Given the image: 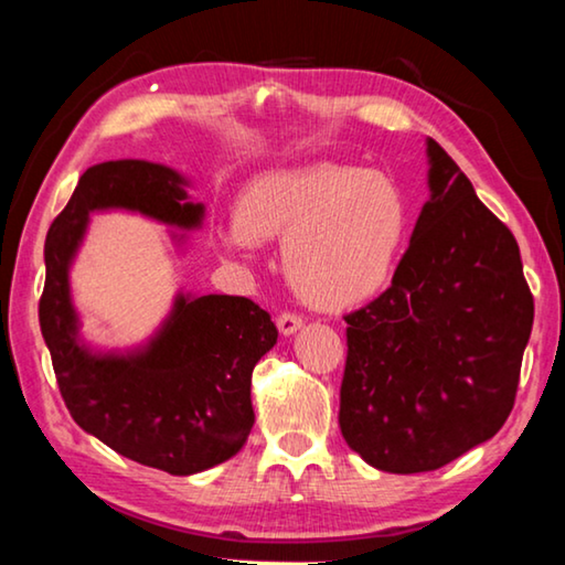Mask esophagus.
<instances>
[{
    "label": "esophagus",
    "mask_w": 565,
    "mask_h": 565,
    "mask_svg": "<svg viewBox=\"0 0 565 565\" xmlns=\"http://www.w3.org/2000/svg\"><path fill=\"white\" fill-rule=\"evenodd\" d=\"M276 327H279V332L284 337L294 334L297 330H301V317L299 315H291V311H281L279 319H276Z\"/></svg>",
    "instance_id": "34e87169"
}]
</instances>
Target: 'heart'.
<instances>
[{
  "instance_id": "b5f03b06",
  "label": "heart",
  "mask_w": 565,
  "mask_h": 565,
  "mask_svg": "<svg viewBox=\"0 0 565 565\" xmlns=\"http://www.w3.org/2000/svg\"><path fill=\"white\" fill-rule=\"evenodd\" d=\"M408 223L406 195L388 174L319 162L250 180L235 202V225L217 238L233 256L284 241V274L297 297L348 311L388 289Z\"/></svg>"
}]
</instances>
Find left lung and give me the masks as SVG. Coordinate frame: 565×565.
I'll return each instance as SVG.
<instances>
[{"mask_svg":"<svg viewBox=\"0 0 565 565\" xmlns=\"http://www.w3.org/2000/svg\"><path fill=\"white\" fill-rule=\"evenodd\" d=\"M428 200L393 281L344 317V441L370 467L416 475L500 431L533 330L515 235L426 139Z\"/></svg>","mask_w":565,"mask_h":565,"instance_id":"1","label":"left lung"}]
</instances>
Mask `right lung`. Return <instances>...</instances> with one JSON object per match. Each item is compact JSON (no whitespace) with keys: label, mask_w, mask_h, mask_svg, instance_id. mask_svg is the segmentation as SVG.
<instances>
[{"label":"right lung","mask_w":565,"mask_h":565,"mask_svg":"<svg viewBox=\"0 0 565 565\" xmlns=\"http://www.w3.org/2000/svg\"><path fill=\"white\" fill-rule=\"evenodd\" d=\"M188 188V177L145 159L88 167L47 231L40 299V330L75 424L121 457L177 477L223 465L246 444L256 420L250 375L276 344V324L246 297L180 291L145 344L98 350L81 337L71 266L90 213L129 210L198 231L205 205ZM172 238L182 243L184 233Z\"/></svg>","instance_id":"add662e5"}]
</instances>
